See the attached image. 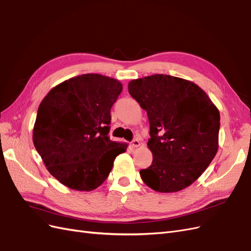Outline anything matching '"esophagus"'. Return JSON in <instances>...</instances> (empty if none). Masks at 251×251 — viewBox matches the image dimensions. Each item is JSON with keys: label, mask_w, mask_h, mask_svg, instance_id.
I'll list each match as a JSON object with an SVG mask.
<instances>
[{"label": "esophagus", "mask_w": 251, "mask_h": 251, "mask_svg": "<svg viewBox=\"0 0 251 251\" xmlns=\"http://www.w3.org/2000/svg\"><path fill=\"white\" fill-rule=\"evenodd\" d=\"M140 145H141V142H140V140H139V139H134V140L131 142V146H132L133 148L139 147Z\"/></svg>", "instance_id": "34e87169"}]
</instances>
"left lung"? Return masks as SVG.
Segmentation results:
<instances>
[{"instance_id":"1","label":"left lung","mask_w":251,"mask_h":251,"mask_svg":"<svg viewBox=\"0 0 251 251\" xmlns=\"http://www.w3.org/2000/svg\"><path fill=\"white\" fill-rule=\"evenodd\" d=\"M128 91L147 111L150 124L147 145L153 160L140 171L143 181L160 193L188 188L218 151L219 110L197 84L178 77L132 80Z\"/></svg>"}]
</instances>
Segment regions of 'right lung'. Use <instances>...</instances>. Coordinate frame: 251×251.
Returning <instances> with one entry per match:
<instances>
[{
	"mask_svg": "<svg viewBox=\"0 0 251 251\" xmlns=\"http://www.w3.org/2000/svg\"><path fill=\"white\" fill-rule=\"evenodd\" d=\"M122 90L114 78L83 74L53 87L39 104L33 144L48 171L70 189L98 188L126 151L127 144L108 136L110 108Z\"/></svg>",
	"mask_w": 251,
	"mask_h": 251,
	"instance_id": "add662e5",
	"label": "right lung"
}]
</instances>
